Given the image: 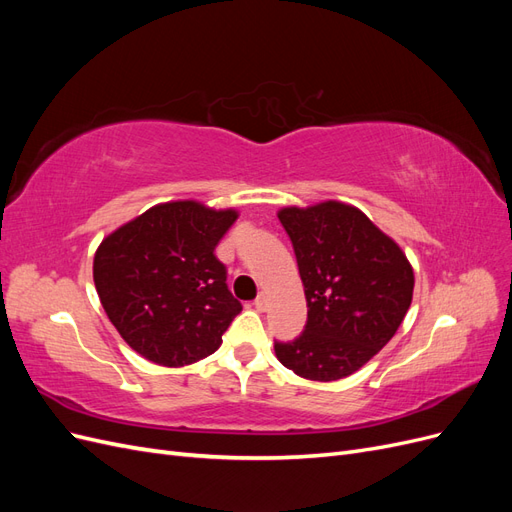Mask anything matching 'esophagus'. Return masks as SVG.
I'll use <instances>...</instances> for the list:
<instances>
[{
  "instance_id": "esophagus-1",
  "label": "esophagus",
  "mask_w": 512,
  "mask_h": 512,
  "mask_svg": "<svg viewBox=\"0 0 512 512\" xmlns=\"http://www.w3.org/2000/svg\"><path fill=\"white\" fill-rule=\"evenodd\" d=\"M267 305H269V303H267V297H265V294H262V292H260V294H258V297L254 299V307L258 309V312H265V309H267Z\"/></svg>"
}]
</instances>
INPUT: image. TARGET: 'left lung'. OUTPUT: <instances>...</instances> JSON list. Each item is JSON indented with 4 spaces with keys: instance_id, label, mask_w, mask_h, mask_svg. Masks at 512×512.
<instances>
[{
    "instance_id": "obj_1",
    "label": "left lung",
    "mask_w": 512,
    "mask_h": 512,
    "mask_svg": "<svg viewBox=\"0 0 512 512\" xmlns=\"http://www.w3.org/2000/svg\"><path fill=\"white\" fill-rule=\"evenodd\" d=\"M297 256L307 322L275 354L294 374L331 382L378 354L412 303L414 273L399 245L356 207L327 200L277 213Z\"/></svg>"
}]
</instances>
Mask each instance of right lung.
<instances>
[{
    "label": "right lung",
    "mask_w": 512,
    "mask_h": 512,
    "mask_svg": "<svg viewBox=\"0 0 512 512\" xmlns=\"http://www.w3.org/2000/svg\"><path fill=\"white\" fill-rule=\"evenodd\" d=\"M235 220L232 209L177 200L151 207L100 243L94 258L100 303L147 361L181 367L220 348L243 309L215 256Z\"/></svg>",
    "instance_id": "add662e5"
}]
</instances>
